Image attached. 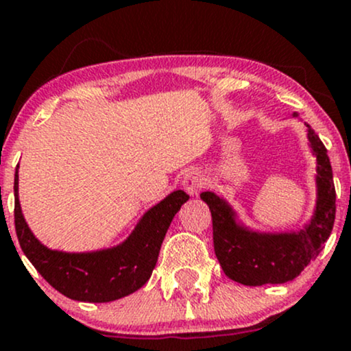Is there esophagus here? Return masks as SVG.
Masks as SVG:
<instances>
[{
	"mask_svg": "<svg viewBox=\"0 0 351 351\" xmlns=\"http://www.w3.org/2000/svg\"><path fill=\"white\" fill-rule=\"evenodd\" d=\"M203 186H204V180L198 171H189L184 175L183 188L186 189L189 195H198Z\"/></svg>",
	"mask_w": 351,
	"mask_h": 351,
	"instance_id": "obj_1",
	"label": "esophagus"
}]
</instances>
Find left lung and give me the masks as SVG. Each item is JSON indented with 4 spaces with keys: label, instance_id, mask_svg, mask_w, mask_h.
I'll list each match as a JSON object with an SVG mask.
<instances>
[{
    "label": "left lung",
    "instance_id": "8db88e82",
    "mask_svg": "<svg viewBox=\"0 0 351 351\" xmlns=\"http://www.w3.org/2000/svg\"><path fill=\"white\" fill-rule=\"evenodd\" d=\"M308 140L317 155L318 201L315 216L304 231L291 234L247 231L236 224L226 201L215 193H201L211 211L216 257L229 279L244 285L284 284L295 279L324 249L335 223L337 193L327 148L310 127Z\"/></svg>",
    "mask_w": 351,
    "mask_h": 351
}]
</instances>
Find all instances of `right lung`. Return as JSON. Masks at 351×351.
<instances>
[{"label":"right lung","instance_id":"add662e5","mask_svg":"<svg viewBox=\"0 0 351 351\" xmlns=\"http://www.w3.org/2000/svg\"><path fill=\"white\" fill-rule=\"evenodd\" d=\"M189 196L173 191L142 217L123 244L97 252L69 254L44 247L24 221L14 175V228L24 256L56 291L72 300L112 302L138 291L150 279L173 216Z\"/></svg>","mask_w":351,"mask_h":351}]
</instances>
